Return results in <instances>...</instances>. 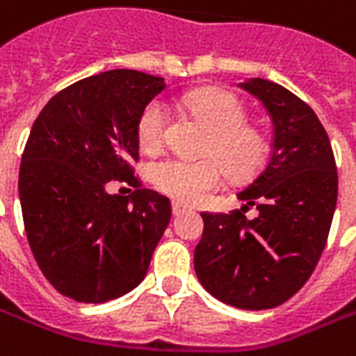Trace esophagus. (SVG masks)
<instances>
[{"mask_svg": "<svg viewBox=\"0 0 356 356\" xmlns=\"http://www.w3.org/2000/svg\"><path fill=\"white\" fill-rule=\"evenodd\" d=\"M171 207H173V215H175V216H179L181 213H185V211H187V207H185L183 202H179V201H173V204H171Z\"/></svg>", "mask_w": 356, "mask_h": 356, "instance_id": "esophagus-1", "label": "esophagus"}]
</instances>
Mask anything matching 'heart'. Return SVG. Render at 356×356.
<instances>
[{"mask_svg": "<svg viewBox=\"0 0 356 356\" xmlns=\"http://www.w3.org/2000/svg\"><path fill=\"white\" fill-rule=\"evenodd\" d=\"M185 106L209 129L202 155L214 159L189 161L163 157L149 167L154 187L181 202H195L215 191L222 181V171L232 183L252 179L268 159V140L262 131L246 126V108L236 96L225 90L207 88L185 96ZM167 129L163 102L152 100L141 110L136 124V138L143 152H157Z\"/></svg>", "mask_w": 356, "mask_h": 356, "instance_id": "b5f03b06", "label": "heart"}]
</instances>
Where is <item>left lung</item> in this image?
Returning a JSON list of instances; mask_svg holds the SVG:
<instances>
[{"mask_svg": "<svg viewBox=\"0 0 356 356\" xmlns=\"http://www.w3.org/2000/svg\"><path fill=\"white\" fill-rule=\"evenodd\" d=\"M274 124L272 154L238 193L242 209L202 213L195 272L211 296L240 309H270L309 280L321 258L337 204L333 149L309 106L272 80L240 84ZM256 206L252 221L243 213Z\"/></svg>", "mask_w": 356, "mask_h": 356, "instance_id": "1", "label": "left lung"}]
</instances>
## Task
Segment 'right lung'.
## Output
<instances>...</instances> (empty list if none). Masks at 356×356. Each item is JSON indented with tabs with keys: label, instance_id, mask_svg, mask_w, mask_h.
<instances>
[{
	"label": "right lung",
	"instance_id": "right-lung-1",
	"mask_svg": "<svg viewBox=\"0 0 356 356\" xmlns=\"http://www.w3.org/2000/svg\"><path fill=\"white\" fill-rule=\"evenodd\" d=\"M165 88L161 76L118 68L55 94L33 124L19 167V201L33 256L70 300L122 298L147 274L171 202L134 177L136 124ZM126 180L128 197L105 193Z\"/></svg>",
	"mask_w": 356,
	"mask_h": 356
}]
</instances>
